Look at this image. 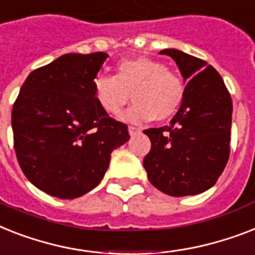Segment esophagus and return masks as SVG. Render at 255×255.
Masks as SVG:
<instances>
[{
	"label": "esophagus",
	"mask_w": 255,
	"mask_h": 255,
	"mask_svg": "<svg viewBox=\"0 0 255 255\" xmlns=\"http://www.w3.org/2000/svg\"><path fill=\"white\" fill-rule=\"evenodd\" d=\"M128 130H129V134L131 135V137L139 133V129H138V128H134V126H129V129Z\"/></svg>",
	"instance_id": "1"
}]
</instances>
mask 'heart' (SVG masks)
<instances>
[{"instance_id": "obj_1", "label": "heart", "mask_w": 255, "mask_h": 255, "mask_svg": "<svg viewBox=\"0 0 255 255\" xmlns=\"http://www.w3.org/2000/svg\"><path fill=\"white\" fill-rule=\"evenodd\" d=\"M129 93L135 103L120 116L121 121H167L182 105L184 87L162 62L146 56L124 59L116 67L115 76L99 75L93 80L95 101L108 115H118L129 101Z\"/></svg>"}]
</instances>
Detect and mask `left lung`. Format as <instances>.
<instances>
[{"mask_svg": "<svg viewBox=\"0 0 255 255\" xmlns=\"http://www.w3.org/2000/svg\"><path fill=\"white\" fill-rule=\"evenodd\" d=\"M174 59L184 83V99L170 125L143 133L151 140L143 167L155 188L170 196L199 195L216 184L231 152L232 104L223 77L207 62L176 48Z\"/></svg>", "mask_w": 255, "mask_h": 255, "instance_id": "8db88e82", "label": "left lung"}]
</instances>
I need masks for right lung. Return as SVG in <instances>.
<instances>
[{
    "mask_svg": "<svg viewBox=\"0 0 255 255\" xmlns=\"http://www.w3.org/2000/svg\"><path fill=\"white\" fill-rule=\"evenodd\" d=\"M105 52L66 54L32 71L11 112L14 148L23 174L40 191L76 199L107 172L111 154L129 140L128 126L93 97Z\"/></svg>",
    "mask_w": 255,
    "mask_h": 255,
    "instance_id": "add662e5",
    "label": "right lung"
}]
</instances>
